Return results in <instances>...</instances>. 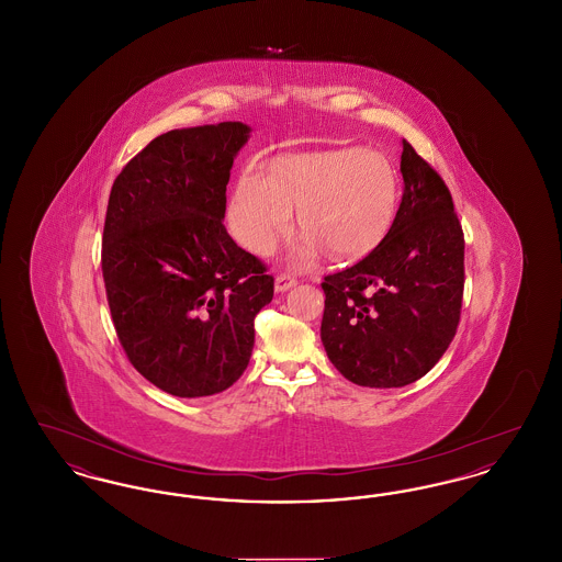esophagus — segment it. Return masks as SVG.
Listing matches in <instances>:
<instances>
[{
    "label": "esophagus",
    "mask_w": 562,
    "mask_h": 562,
    "mask_svg": "<svg viewBox=\"0 0 562 562\" xmlns=\"http://www.w3.org/2000/svg\"><path fill=\"white\" fill-rule=\"evenodd\" d=\"M294 284H296V280H294L293 276L280 273V276L276 278V293H286L289 289H293Z\"/></svg>",
    "instance_id": "obj_1"
}]
</instances>
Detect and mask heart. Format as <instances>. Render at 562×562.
Segmentation results:
<instances>
[{
  "label": "heart",
  "mask_w": 562,
  "mask_h": 562,
  "mask_svg": "<svg viewBox=\"0 0 562 562\" xmlns=\"http://www.w3.org/2000/svg\"><path fill=\"white\" fill-rule=\"evenodd\" d=\"M401 204L394 161L364 147L296 154L273 164V172L250 164L229 200V227L241 246L268 255L293 225L307 238L299 257L324 246L339 259L362 257L390 232Z\"/></svg>",
  "instance_id": "1"
}]
</instances>
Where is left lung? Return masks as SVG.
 I'll use <instances>...</instances> for the list:
<instances>
[{"mask_svg": "<svg viewBox=\"0 0 562 562\" xmlns=\"http://www.w3.org/2000/svg\"><path fill=\"white\" fill-rule=\"evenodd\" d=\"M401 172V209L385 238L322 282V346L364 387H402L429 373L461 314L465 241L451 191L406 140Z\"/></svg>", "mask_w": 562, "mask_h": 562, "instance_id": "1", "label": "left lung"}]
</instances>
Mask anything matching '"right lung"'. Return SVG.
Here are the masks:
<instances>
[{"label": "right lung", "instance_id": "right-lung-1", "mask_svg": "<svg viewBox=\"0 0 562 562\" xmlns=\"http://www.w3.org/2000/svg\"><path fill=\"white\" fill-rule=\"evenodd\" d=\"M248 134L241 122L160 134L109 193L101 266L117 339L138 373L179 398L240 379L273 296L266 266L223 225Z\"/></svg>", "mask_w": 562, "mask_h": 562}]
</instances>
